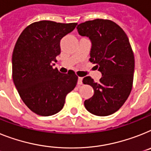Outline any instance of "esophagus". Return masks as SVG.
I'll return each mask as SVG.
<instances>
[{
	"instance_id": "esophagus-1",
	"label": "esophagus",
	"mask_w": 151,
	"mask_h": 151,
	"mask_svg": "<svg viewBox=\"0 0 151 151\" xmlns=\"http://www.w3.org/2000/svg\"><path fill=\"white\" fill-rule=\"evenodd\" d=\"M83 78H78V85H81L83 84Z\"/></svg>"
}]
</instances>
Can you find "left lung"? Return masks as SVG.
<instances>
[{"label":"left lung","instance_id":"1","mask_svg":"<svg viewBox=\"0 0 151 151\" xmlns=\"http://www.w3.org/2000/svg\"><path fill=\"white\" fill-rule=\"evenodd\" d=\"M77 29L81 36L91 40L89 60L102 74L98 83L91 77L83 79L94 91L84 101L85 108L97 116L112 114L122 107L132 89L134 57L128 37L121 27L109 20L86 21Z\"/></svg>","mask_w":151,"mask_h":151}]
</instances>
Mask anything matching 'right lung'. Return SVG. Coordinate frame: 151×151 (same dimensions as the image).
<instances>
[{
  "label": "right lung",
  "mask_w": 151,
  "mask_h": 151,
  "mask_svg": "<svg viewBox=\"0 0 151 151\" xmlns=\"http://www.w3.org/2000/svg\"><path fill=\"white\" fill-rule=\"evenodd\" d=\"M77 23L40 21L27 27L19 36L12 55V77L20 97L30 111L51 116L64 107L78 76L61 73L53 66L60 53V42Z\"/></svg>",
  "instance_id": "obj_1"
}]
</instances>
